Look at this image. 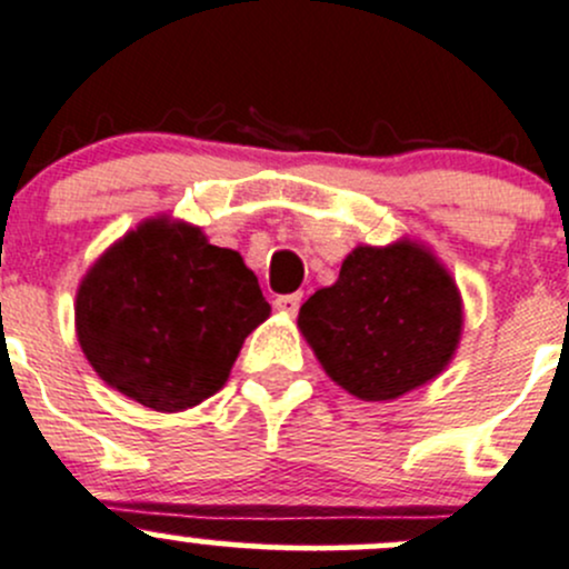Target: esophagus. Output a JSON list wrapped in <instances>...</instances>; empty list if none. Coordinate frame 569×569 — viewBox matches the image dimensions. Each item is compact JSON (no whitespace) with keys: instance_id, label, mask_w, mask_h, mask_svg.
I'll use <instances>...</instances> for the list:
<instances>
[{"instance_id":"obj_1","label":"esophagus","mask_w":569,"mask_h":569,"mask_svg":"<svg viewBox=\"0 0 569 569\" xmlns=\"http://www.w3.org/2000/svg\"><path fill=\"white\" fill-rule=\"evenodd\" d=\"M273 307L282 311V315L296 317L298 309H301V296H298V292H292V296H279L277 301H273Z\"/></svg>"}]
</instances>
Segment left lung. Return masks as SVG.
<instances>
[{"label": "left lung", "mask_w": 569, "mask_h": 569, "mask_svg": "<svg viewBox=\"0 0 569 569\" xmlns=\"http://www.w3.org/2000/svg\"><path fill=\"white\" fill-rule=\"evenodd\" d=\"M298 331L339 388L393 401L437 380L456 358L461 290L426 243H358L339 279L298 311Z\"/></svg>", "instance_id": "obj_1"}]
</instances>
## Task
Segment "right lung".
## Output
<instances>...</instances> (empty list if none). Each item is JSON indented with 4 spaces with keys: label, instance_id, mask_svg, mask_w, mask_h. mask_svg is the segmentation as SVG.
Masks as SVG:
<instances>
[{
    "label": "right lung",
    "instance_id": "1",
    "mask_svg": "<svg viewBox=\"0 0 569 569\" xmlns=\"http://www.w3.org/2000/svg\"><path fill=\"white\" fill-rule=\"evenodd\" d=\"M268 315L241 254L170 213L113 241L76 292V336L91 369L157 412H184L217 393Z\"/></svg>",
    "mask_w": 569,
    "mask_h": 569
}]
</instances>
